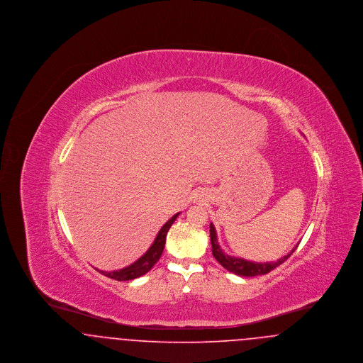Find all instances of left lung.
I'll return each mask as SVG.
<instances>
[{
	"label": "left lung",
	"instance_id": "8db88e82",
	"mask_svg": "<svg viewBox=\"0 0 363 363\" xmlns=\"http://www.w3.org/2000/svg\"><path fill=\"white\" fill-rule=\"evenodd\" d=\"M209 235H211V245H212V255H213V257L227 271H230V272H233V274H235L238 277H259V275H265V274L271 272L272 269H275L280 264H283L286 259L293 255L294 250L296 249V246H295L290 253H287L286 256H283L281 259H279L277 261H272V262H253V261L238 259V257H234V256H228L227 253H225L223 249L218 243L216 230H215V227H213L212 223L209 225Z\"/></svg>",
	"mask_w": 363,
	"mask_h": 363
}]
</instances>
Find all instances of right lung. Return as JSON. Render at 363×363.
<instances>
[{
	"label": "right lung",
	"instance_id": "1",
	"mask_svg": "<svg viewBox=\"0 0 363 363\" xmlns=\"http://www.w3.org/2000/svg\"><path fill=\"white\" fill-rule=\"evenodd\" d=\"M179 212L175 213L173 218L166 222L163 227L160 228V231L157 233L156 235L155 241L151 245V247L138 259L135 261L133 264H130L129 267L126 268H122L120 271H111V272H106V271H99L101 274H104V277H110V279H114V280H118V281H125V280H133L136 277H143L145 275L156 262L160 259L162 253H163V249H164V243H166V235H167V231L170 230V227L175 222V219L178 218Z\"/></svg>",
	"mask_w": 363,
	"mask_h": 363
}]
</instances>
